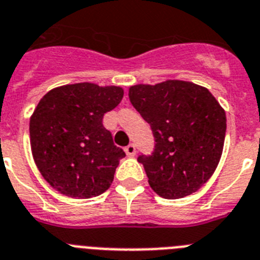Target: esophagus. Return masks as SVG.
I'll return each mask as SVG.
<instances>
[{
	"label": "esophagus",
	"instance_id": "34e87169",
	"mask_svg": "<svg viewBox=\"0 0 260 260\" xmlns=\"http://www.w3.org/2000/svg\"><path fill=\"white\" fill-rule=\"evenodd\" d=\"M125 153H127L128 157H133L136 154V145L135 144H129L128 146H125Z\"/></svg>",
	"mask_w": 260,
	"mask_h": 260
}]
</instances>
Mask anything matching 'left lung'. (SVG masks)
<instances>
[{
  "mask_svg": "<svg viewBox=\"0 0 260 260\" xmlns=\"http://www.w3.org/2000/svg\"><path fill=\"white\" fill-rule=\"evenodd\" d=\"M128 95L154 136L152 154L137 158L150 187L164 199L196 192L212 177L224 148L226 116L216 98L186 81L136 85Z\"/></svg>",
  "mask_w": 260,
  "mask_h": 260,
  "instance_id": "left-lung-1",
  "label": "left lung"
}]
</instances>
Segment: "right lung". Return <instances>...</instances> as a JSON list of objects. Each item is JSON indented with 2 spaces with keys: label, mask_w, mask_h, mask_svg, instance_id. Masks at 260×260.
<instances>
[{
  "label": "right lung",
  "mask_w": 260,
  "mask_h": 260,
  "mask_svg": "<svg viewBox=\"0 0 260 260\" xmlns=\"http://www.w3.org/2000/svg\"><path fill=\"white\" fill-rule=\"evenodd\" d=\"M121 87L82 82L56 87L40 99L30 120L35 164L58 192L74 199L103 193L125 153L103 116L123 99Z\"/></svg>",
  "instance_id": "right-lung-1"
}]
</instances>
